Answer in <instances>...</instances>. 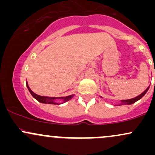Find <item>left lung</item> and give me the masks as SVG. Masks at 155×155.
Here are the masks:
<instances>
[{
	"label": "left lung",
	"mask_w": 155,
	"mask_h": 155,
	"mask_svg": "<svg viewBox=\"0 0 155 155\" xmlns=\"http://www.w3.org/2000/svg\"><path fill=\"white\" fill-rule=\"evenodd\" d=\"M149 88V87L147 89V90H145L144 92H142V93L140 94V95L137 96V97H134V98L128 99V100H122V103H121V104H120V106H122V105H130V104H134V103H136L137 101L140 100V99L141 98V97H143V96L146 93H147V92L148 91Z\"/></svg>",
	"instance_id": "8db88e82"
}]
</instances>
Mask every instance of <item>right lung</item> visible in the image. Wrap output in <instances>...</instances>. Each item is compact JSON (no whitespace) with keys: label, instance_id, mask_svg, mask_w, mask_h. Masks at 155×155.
Masks as SVG:
<instances>
[{"label":"right lung","instance_id":"right-lung-1","mask_svg":"<svg viewBox=\"0 0 155 155\" xmlns=\"http://www.w3.org/2000/svg\"><path fill=\"white\" fill-rule=\"evenodd\" d=\"M27 84V87H28V90H29V92H31V94L32 95L34 98L36 99L37 101H38V102L40 103H43V104H56L55 103V100L58 98H62L63 99L64 101H67L68 100H70L71 97H73V96L74 95H69V96H66V97H44V96H41V95H37V94H35L33 92L32 90L30 89L29 86H28V83H26Z\"/></svg>","mask_w":155,"mask_h":155}]
</instances>
